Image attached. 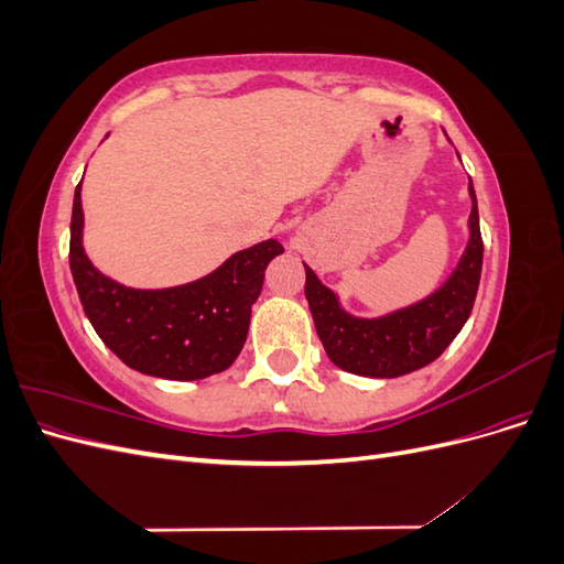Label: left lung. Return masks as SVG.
<instances>
[{
    "mask_svg": "<svg viewBox=\"0 0 564 564\" xmlns=\"http://www.w3.org/2000/svg\"><path fill=\"white\" fill-rule=\"evenodd\" d=\"M468 245L452 275L433 294L381 317H357L340 305L338 294L324 286L305 265L308 299L317 336L329 360L344 371L371 379H398L445 352L470 317L482 272L480 216L473 183L468 185Z\"/></svg>",
    "mask_w": 564,
    "mask_h": 564,
    "instance_id": "obj_1",
    "label": "left lung"
}]
</instances>
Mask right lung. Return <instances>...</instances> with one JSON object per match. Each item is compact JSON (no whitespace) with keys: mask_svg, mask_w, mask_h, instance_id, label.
<instances>
[{"mask_svg":"<svg viewBox=\"0 0 564 564\" xmlns=\"http://www.w3.org/2000/svg\"><path fill=\"white\" fill-rule=\"evenodd\" d=\"M284 249L265 240L232 253L209 275L178 286L133 289L104 275L84 251L82 183L70 220V270L100 340L127 367L169 381H197L240 355L268 263Z\"/></svg>","mask_w":564,"mask_h":564,"instance_id":"right-lung-1","label":"right lung"}]
</instances>
